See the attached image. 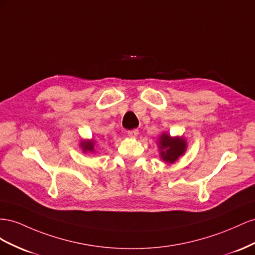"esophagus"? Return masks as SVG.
<instances>
[{"mask_svg":"<svg viewBox=\"0 0 255 255\" xmlns=\"http://www.w3.org/2000/svg\"><path fill=\"white\" fill-rule=\"evenodd\" d=\"M127 134H128V136H130V137H135L137 134H139V130H137V129L128 130Z\"/></svg>","mask_w":255,"mask_h":255,"instance_id":"obj_1","label":"esophagus"}]
</instances>
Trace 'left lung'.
<instances>
[{
    "label": "left lung",
    "mask_w": 255,
    "mask_h": 255,
    "mask_svg": "<svg viewBox=\"0 0 255 255\" xmlns=\"http://www.w3.org/2000/svg\"><path fill=\"white\" fill-rule=\"evenodd\" d=\"M160 155L163 161L173 163L183 156L186 150V141L183 137H172L169 134H162L160 136Z\"/></svg>",
    "instance_id": "1"
}]
</instances>
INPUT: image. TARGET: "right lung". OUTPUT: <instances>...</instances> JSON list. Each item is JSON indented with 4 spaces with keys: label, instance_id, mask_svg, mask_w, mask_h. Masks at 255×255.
I'll use <instances>...</instances> for the list:
<instances>
[{
    "label": "right lung",
    "instance_id": "1",
    "mask_svg": "<svg viewBox=\"0 0 255 255\" xmlns=\"http://www.w3.org/2000/svg\"><path fill=\"white\" fill-rule=\"evenodd\" d=\"M83 151H94V141H83L81 143Z\"/></svg>",
    "mask_w": 255,
    "mask_h": 255
}]
</instances>
